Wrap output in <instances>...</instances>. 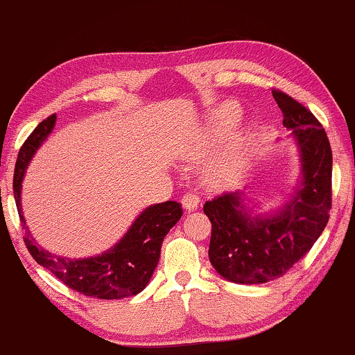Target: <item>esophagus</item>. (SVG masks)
I'll use <instances>...</instances> for the list:
<instances>
[{
    "mask_svg": "<svg viewBox=\"0 0 355 355\" xmlns=\"http://www.w3.org/2000/svg\"><path fill=\"white\" fill-rule=\"evenodd\" d=\"M181 202H182V207H184L186 211H192V209H196L199 205L198 192L196 191L184 192V196L181 198Z\"/></svg>",
    "mask_w": 355,
    "mask_h": 355,
    "instance_id": "esophagus-1",
    "label": "esophagus"
}]
</instances>
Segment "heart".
Here are the masks:
<instances>
[{
  "label": "heart",
  "instance_id": "1",
  "mask_svg": "<svg viewBox=\"0 0 355 355\" xmlns=\"http://www.w3.org/2000/svg\"><path fill=\"white\" fill-rule=\"evenodd\" d=\"M239 118V107L234 103L222 105L218 108L216 116H214V135H222L229 131L235 125ZM245 138H234L229 146L218 155L216 159L205 169V179L214 187L229 186L239 178L243 168V156H245Z\"/></svg>",
  "mask_w": 355,
  "mask_h": 355
}]
</instances>
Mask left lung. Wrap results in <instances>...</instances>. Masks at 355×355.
I'll return each mask as SVG.
<instances>
[{"label":"left lung","mask_w":355,"mask_h":355,"mask_svg":"<svg viewBox=\"0 0 355 355\" xmlns=\"http://www.w3.org/2000/svg\"><path fill=\"white\" fill-rule=\"evenodd\" d=\"M283 125L293 130L303 161V182L277 216L245 212L235 192L204 204L212 224L209 258L218 275L234 283L257 284L283 277L322 234L332 207V151L322 125L304 105L273 89Z\"/></svg>","instance_id":"obj_1"}]
</instances>
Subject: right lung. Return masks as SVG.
<instances>
[{
	"instance_id": "1",
	"label": "right lung",
	"mask_w": 355,
	"mask_h": 355,
	"mask_svg": "<svg viewBox=\"0 0 355 355\" xmlns=\"http://www.w3.org/2000/svg\"><path fill=\"white\" fill-rule=\"evenodd\" d=\"M55 123V115H51L36 126L23 143L15 166L12 191L21 227L24 230V243L34 260L47 268L65 286L85 296L100 300H120L133 296L144 290L153 277L157 261H159L161 243L164 235L182 217V205L176 200L156 204L148 207L139 216L123 239L112 250L98 257L84 258V260H69L52 255L44 250L36 240L31 237L29 229L21 214V182H23L26 168L31 157L41 143L51 133Z\"/></svg>"
}]
</instances>
